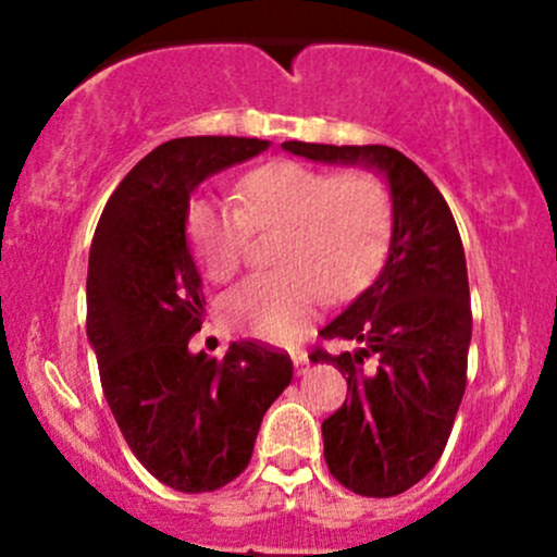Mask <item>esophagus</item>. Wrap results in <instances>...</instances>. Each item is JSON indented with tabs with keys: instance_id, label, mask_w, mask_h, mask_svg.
<instances>
[{
	"instance_id": "1",
	"label": "esophagus",
	"mask_w": 557,
	"mask_h": 557,
	"mask_svg": "<svg viewBox=\"0 0 557 557\" xmlns=\"http://www.w3.org/2000/svg\"><path fill=\"white\" fill-rule=\"evenodd\" d=\"M290 358H294L296 374H305L307 369H310V356H307V350H301V347L290 350Z\"/></svg>"
}]
</instances>
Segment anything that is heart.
I'll use <instances>...</instances> for the list:
<instances>
[{
  "label": "heart",
  "instance_id": "1",
  "mask_svg": "<svg viewBox=\"0 0 557 557\" xmlns=\"http://www.w3.org/2000/svg\"><path fill=\"white\" fill-rule=\"evenodd\" d=\"M237 207L215 199L190 205L185 232L212 283L243 269L252 232H274L277 269L247 277L226 299L237 329L267 342H288L318 310L367 288L391 245L393 205L377 174H331L296 161H274L245 174Z\"/></svg>",
  "mask_w": 557,
  "mask_h": 557
}]
</instances>
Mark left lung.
Masks as SVG:
<instances>
[{"instance_id": "obj_1", "label": "left lung", "mask_w": 557, "mask_h": 557, "mask_svg": "<svg viewBox=\"0 0 557 557\" xmlns=\"http://www.w3.org/2000/svg\"><path fill=\"white\" fill-rule=\"evenodd\" d=\"M294 156L374 170L393 201L383 272L320 329L350 345L314 350L347 380V398L323 420L334 480L358 496L387 498L436 466L466 391L471 305L466 256L445 196L414 161L387 145L283 143Z\"/></svg>"}]
</instances>
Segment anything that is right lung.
<instances>
[{"label":"right lung","instance_id":"add662e5","mask_svg":"<svg viewBox=\"0 0 557 557\" xmlns=\"http://www.w3.org/2000/svg\"><path fill=\"white\" fill-rule=\"evenodd\" d=\"M267 139L180 137L145 156L107 201L88 256V342L123 440L180 493L228 485L247 469L263 412L294 377L285 352L232 342L190 352L205 290L185 239L190 194L252 159Z\"/></svg>","mask_w":557,"mask_h":557}]
</instances>
